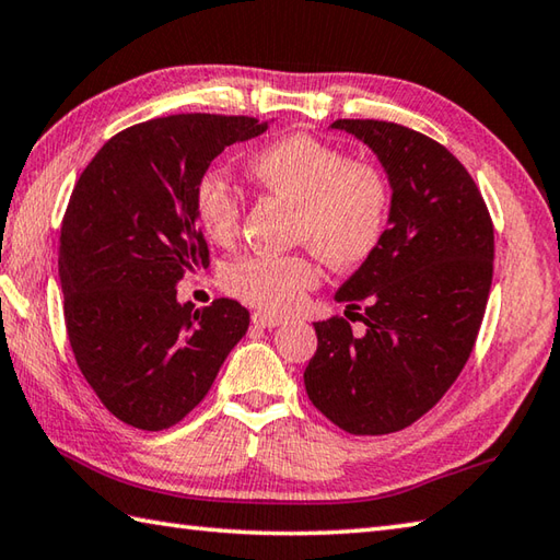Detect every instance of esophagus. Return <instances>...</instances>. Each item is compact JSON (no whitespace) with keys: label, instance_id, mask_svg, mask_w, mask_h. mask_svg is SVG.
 I'll list each match as a JSON object with an SVG mask.
<instances>
[{"label":"esophagus","instance_id":"obj_1","mask_svg":"<svg viewBox=\"0 0 560 560\" xmlns=\"http://www.w3.org/2000/svg\"><path fill=\"white\" fill-rule=\"evenodd\" d=\"M252 323H255L257 327H267V330H271V327L281 325V317L269 315V313H255L252 315Z\"/></svg>","mask_w":560,"mask_h":560}]
</instances>
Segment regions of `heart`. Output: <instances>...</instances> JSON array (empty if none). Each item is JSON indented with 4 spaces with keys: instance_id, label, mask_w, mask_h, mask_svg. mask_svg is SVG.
Wrapping results in <instances>:
<instances>
[{
    "instance_id": "heart-1",
    "label": "heart",
    "mask_w": 560,
    "mask_h": 560,
    "mask_svg": "<svg viewBox=\"0 0 560 560\" xmlns=\"http://www.w3.org/2000/svg\"><path fill=\"white\" fill-rule=\"evenodd\" d=\"M247 172L267 191L299 206L295 235L337 269L369 259L386 233L390 194L383 174L313 136L269 142L249 158ZM194 213L208 240L233 243L240 199L221 174L208 172L196 184ZM317 281L320 269L305 255H247L223 273L230 293L269 313H289Z\"/></svg>"
}]
</instances>
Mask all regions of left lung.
Instances as JSON below:
<instances>
[{
    "instance_id": "8db88e82",
    "label": "left lung",
    "mask_w": 560,
    "mask_h": 560,
    "mask_svg": "<svg viewBox=\"0 0 560 560\" xmlns=\"http://www.w3.org/2000/svg\"><path fill=\"white\" fill-rule=\"evenodd\" d=\"M374 152L390 186L374 255L337 289L345 317L313 323L305 366L313 405L349 434H390L434 408L462 374L483 320L495 237L476 182L440 142L388 120L339 118ZM352 320V317H349Z\"/></svg>"
}]
</instances>
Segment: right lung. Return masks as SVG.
<instances>
[{"mask_svg": "<svg viewBox=\"0 0 560 560\" xmlns=\"http://www.w3.org/2000/svg\"><path fill=\"white\" fill-rule=\"evenodd\" d=\"M249 116L177 114L120 130L77 179L58 271L77 366L118 420L160 432L186 418L249 327L237 301H177L208 267L194 189L233 142L267 130Z\"/></svg>", "mask_w": 560, "mask_h": 560, "instance_id": "obj_1", "label": "right lung"}]
</instances>
